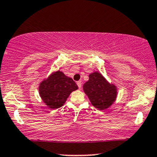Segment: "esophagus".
<instances>
[{
  "mask_svg": "<svg viewBox=\"0 0 157 157\" xmlns=\"http://www.w3.org/2000/svg\"><path fill=\"white\" fill-rule=\"evenodd\" d=\"M77 86H78L79 89H81V87H82V82H81V81H77Z\"/></svg>",
  "mask_w": 157,
  "mask_h": 157,
  "instance_id": "34e87169",
  "label": "esophagus"
}]
</instances>
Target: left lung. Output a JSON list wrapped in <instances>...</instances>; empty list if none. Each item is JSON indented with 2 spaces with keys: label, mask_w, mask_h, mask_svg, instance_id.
Instances as JSON below:
<instances>
[{
  "label": "left lung",
  "mask_w": 157,
  "mask_h": 157,
  "mask_svg": "<svg viewBox=\"0 0 157 157\" xmlns=\"http://www.w3.org/2000/svg\"><path fill=\"white\" fill-rule=\"evenodd\" d=\"M82 87L92 105L99 110H105L110 107L118 95L116 85L108 82L98 72L90 73L89 80L83 85Z\"/></svg>",
  "instance_id": "1"
}]
</instances>
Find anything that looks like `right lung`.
<instances>
[{
	"instance_id": "right-lung-1",
	"label": "right lung",
	"mask_w": 157,
	"mask_h": 157,
	"mask_svg": "<svg viewBox=\"0 0 157 157\" xmlns=\"http://www.w3.org/2000/svg\"><path fill=\"white\" fill-rule=\"evenodd\" d=\"M77 89L78 86L71 77L57 70L39 83V93L43 103L54 110L62 107L70 94Z\"/></svg>"
}]
</instances>
